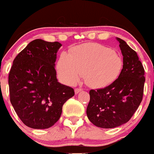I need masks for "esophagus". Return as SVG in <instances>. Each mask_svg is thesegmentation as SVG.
I'll return each instance as SVG.
<instances>
[{
  "label": "esophagus",
  "mask_w": 154,
  "mask_h": 154,
  "mask_svg": "<svg viewBox=\"0 0 154 154\" xmlns=\"http://www.w3.org/2000/svg\"><path fill=\"white\" fill-rule=\"evenodd\" d=\"M82 89L80 88H76L75 90H74V91H75L76 94H77V93H79L80 91H81Z\"/></svg>",
  "instance_id": "34e87169"
}]
</instances>
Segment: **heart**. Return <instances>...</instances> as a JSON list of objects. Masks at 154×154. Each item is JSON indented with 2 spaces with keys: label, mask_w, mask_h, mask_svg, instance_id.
<instances>
[{
  "label": "heart",
  "mask_w": 154,
  "mask_h": 154,
  "mask_svg": "<svg viewBox=\"0 0 154 154\" xmlns=\"http://www.w3.org/2000/svg\"><path fill=\"white\" fill-rule=\"evenodd\" d=\"M123 68V60L113 49L95 43L83 45L63 54L57 70L69 83H74L83 74L85 83L93 88H102L116 81Z\"/></svg>",
  "instance_id": "1"
}]
</instances>
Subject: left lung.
<instances>
[{
	"mask_svg": "<svg viewBox=\"0 0 154 154\" xmlns=\"http://www.w3.org/2000/svg\"><path fill=\"white\" fill-rule=\"evenodd\" d=\"M117 39L124 57L122 73L108 86L89 91L87 117L93 125L101 128H114L127 123L143 98V66L136 51L122 38Z\"/></svg>",
	"mask_w": 154,
	"mask_h": 154,
	"instance_id": "left-lung-1",
	"label": "left lung"
}]
</instances>
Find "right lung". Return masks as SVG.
Masks as SVG:
<instances>
[{
	"label": "right lung",
	"mask_w": 154,
	"mask_h": 154,
	"mask_svg": "<svg viewBox=\"0 0 154 154\" xmlns=\"http://www.w3.org/2000/svg\"><path fill=\"white\" fill-rule=\"evenodd\" d=\"M58 42L35 39L14 60L9 74L10 102L21 122L47 129L60 119L63 106L74 95L71 87L57 81L55 61Z\"/></svg>",
	"instance_id": "obj_1"
}]
</instances>
